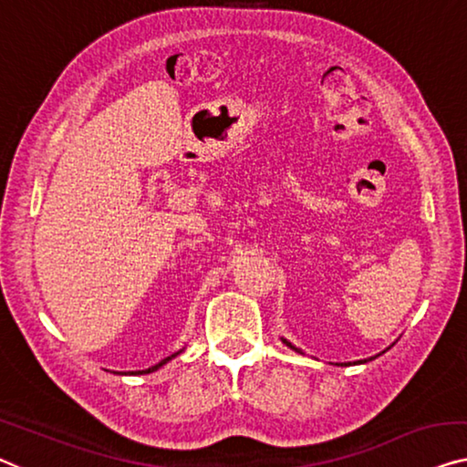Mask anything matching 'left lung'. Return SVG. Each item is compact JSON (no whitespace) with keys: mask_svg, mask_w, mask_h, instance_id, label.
Instances as JSON below:
<instances>
[{"mask_svg":"<svg viewBox=\"0 0 467 467\" xmlns=\"http://www.w3.org/2000/svg\"><path fill=\"white\" fill-rule=\"evenodd\" d=\"M283 342H285V344H287L289 348H294V350H297V348H296V346H291V344L287 342V339H283ZM297 352H300V350H297ZM378 357H379V354H378ZM368 360H371V358H368ZM363 363H367V360H363Z\"/></svg>","mask_w":467,"mask_h":467,"instance_id":"8db88e82","label":"left lung"}]
</instances>
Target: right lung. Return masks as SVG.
I'll return each instance as SVG.
<instances>
[{
	"mask_svg": "<svg viewBox=\"0 0 467 467\" xmlns=\"http://www.w3.org/2000/svg\"><path fill=\"white\" fill-rule=\"evenodd\" d=\"M176 354H180V352H176ZM176 354H171V357H167V358H163L161 360V363H159V365H155V367H150V368H144V371H136L138 375H142V373H152V371H157V368L159 367H161V365H165L167 363V360H171L173 357H176ZM136 373H131V375H136Z\"/></svg>",
	"mask_w": 467,
	"mask_h": 467,
	"instance_id": "right-lung-1",
	"label": "right lung"
}]
</instances>
